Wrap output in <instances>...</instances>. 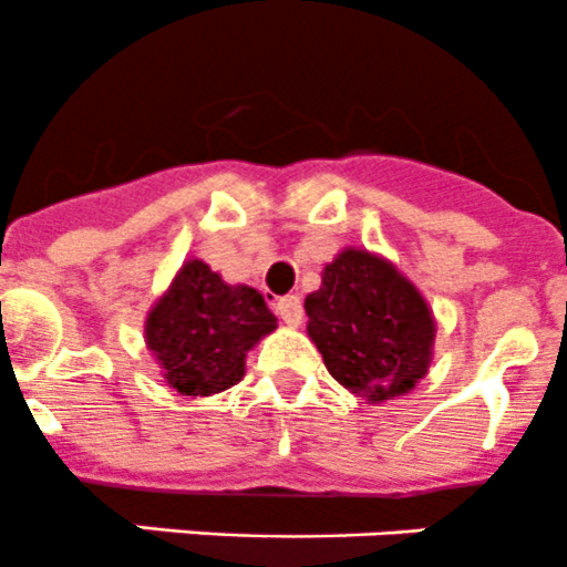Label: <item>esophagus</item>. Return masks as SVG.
I'll use <instances>...</instances> for the list:
<instances>
[{
  "label": "esophagus",
  "instance_id": "34e87169",
  "mask_svg": "<svg viewBox=\"0 0 567 567\" xmlns=\"http://www.w3.org/2000/svg\"><path fill=\"white\" fill-rule=\"evenodd\" d=\"M276 313L284 319L289 328H297L302 322V302L297 295H286L276 300Z\"/></svg>",
  "mask_w": 567,
  "mask_h": 567
}]
</instances>
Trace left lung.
Returning <instances> with one entry per match:
<instances>
[{
  "instance_id": "obj_1",
  "label": "left lung",
  "mask_w": 567,
  "mask_h": 567,
  "mask_svg": "<svg viewBox=\"0 0 567 567\" xmlns=\"http://www.w3.org/2000/svg\"><path fill=\"white\" fill-rule=\"evenodd\" d=\"M308 336L333 380L372 405L416 389L433 361L435 317L396 265L344 248L306 297Z\"/></svg>"
}]
</instances>
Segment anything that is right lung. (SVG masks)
I'll use <instances>...</instances> for the list:
<instances>
[{"label": "right lung", "instance_id": "right-lung-1", "mask_svg": "<svg viewBox=\"0 0 567 567\" xmlns=\"http://www.w3.org/2000/svg\"><path fill=\"white\" fill-rule=\"evenodd\" d=\"M276 328L261 291L187 259L145 317V347L167 385L195 400L237 385L248 350Z\"/></svg>", "mask_w": 567, "mask_h": 567}]
</instances>
